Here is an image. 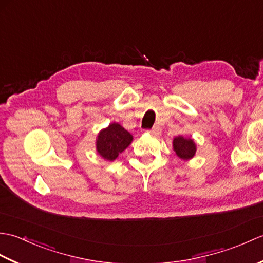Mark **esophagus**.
I'll list each match as a JSON object with an SVG mask.
<instances>
[{
  "label": "esophagus",
  "mask_w": 263,
  "mask_h": 263,
  "mask_svg": "<svg viewBox=\"0 0 263 263\" xmlns=\"http://www.w3.org/2000/svg\"><path fill=\"white\" fill-rule=\"evenodd\" d=\"M148 133H150V135H153L155 137H158L161 135V128L160 126H154L152 130H148Z\"/></svg>",
  "instance_id": "34e87169"
}]
</instances>
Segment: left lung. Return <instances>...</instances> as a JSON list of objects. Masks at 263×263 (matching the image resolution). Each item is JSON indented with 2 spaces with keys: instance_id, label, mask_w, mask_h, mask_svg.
Instances as JSON below:
<instances>
[{
  "instance_id": "left-lung-1",
  "label": "left lung",
  "mask_w": 263,
  "mask_h": 263,
  "mask_svg": "<svg viewBox=\"0 0 263 263\" xmlns=\"http://www.w3.org/2000/svg\"><path fill=\"white\" fill-rule=\"evenodd\" d=\"M173 149L181 159L189 160L193 158L195 152H197V146L191 138L178 136L173 140Z\"/></svg>"
}]
</instances>
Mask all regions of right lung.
Returning <instances> with one entry per match:
<instances>
[{
  "mask_svg": "<svg viewBox=\"0 0 263 263\" xmlns=\"http://www.w3.org/2000/svg\"><path fill=\"white\" fill-rule=\"evenodd\" d=\"M133 137L119 123H111L98 133L96 140L97 153L106 160H115L121 153L130 146Z\"/></svg>",
  "mask_w": 263,
  "mask_h": 263,
  "instance_id": "add662e5",
  "label": "right lung"
}]
</instances>
